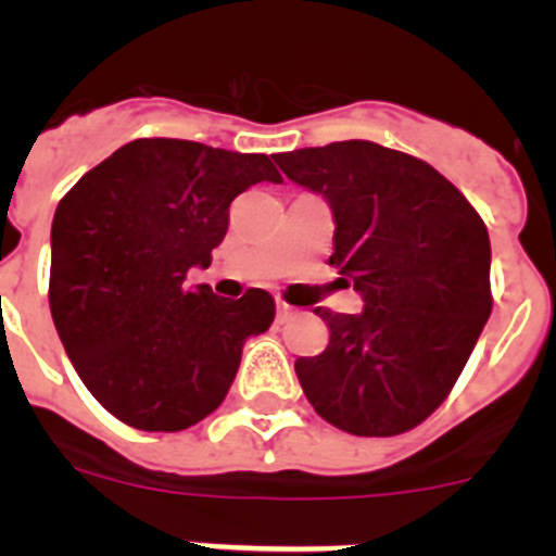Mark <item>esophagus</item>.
Here are the masks:
<instances>
[{"instance_id": "esophagus-1", "label": "esophagus", "mask_w": 556, "mask_h": 556, "mask_svg": "<svg viewBox=\"0 0 556 556\" xmlns=\"http://www.w3.org/2000/svg\"><path fill=\"white\" fill-rule=\"evenodd\" d=\"M275 308H278V320H289V317H294V306H289V303L278 301L275 303Z\"/></svg>"}]
</instances>
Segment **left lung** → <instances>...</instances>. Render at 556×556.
Listing matches in <instances>:
<instances>
[{
    "instance_id": "8db88e82",
    "label": "left lung",
    "mask_w": 556,
    "mask_h": 556,
    "mask_svg": "<svg viewBox=\"0 0 556 556\" xmlns=\"http://www.w3.org/2000/svg\"><path fill=\"white\" fill-rule=\"evenodd\" d=\"M333 211L328 264L365 312L333 314L326 351L294 362L308 404L356 437L404 434L448 397L488 323L490 236L434 166L372 141L278 152Z\"/></svg>"
}]
</instances>
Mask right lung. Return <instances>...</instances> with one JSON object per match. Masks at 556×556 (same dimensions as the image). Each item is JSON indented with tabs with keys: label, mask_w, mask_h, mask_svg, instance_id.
<instances>
[{
	"label": "right lung",
	"mask_w": 556,
	"mask_h": 556,
	"mask_svg": "<svg viewBox=\"0 0 556 556\" xmlns=\"http://www.w3.org/2000/svg\"><path fill=\"white\" fill-rule=\"evenodd\" d=\"M281 175L262 152L136 139L86 172L52 219L49 308L88 392L122 424L184 431L217 409L248 337L275 301L189 283L228 230V208Z\"/></svg>",
	"instance_id": "add662e5"
}]
</instances>
